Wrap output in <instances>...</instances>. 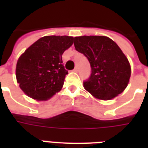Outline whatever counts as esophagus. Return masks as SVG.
I'll return each instance as SVG.
<instances>
[{
  "label": "esophagus",
  "instance_id": "34e87169",
  "mask_svg": "<svg viewBox=\"0 0 148 148\" xmlns=\"http://www.w3.org/2000/svg\"><path fill=\"white\" fill-rule=\"evenodd\" d=\"M74 71H75V72L78 71V67H77V66H76V67H75V68H74Z\"/></svg>",
  "mask_w": 148,
  "mask_h": 148
}]
</instances>
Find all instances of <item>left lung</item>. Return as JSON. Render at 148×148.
I'll return each instance as SVG.
<instances>
[{
  "mask_svg": "<svg viewBox=\"0 0 148 148\" xmlns=\"http://www.w3.org/2000/svg\"><path fill=\"white\" fill-rule=\"evenodd\" d=\"M74 45L90 64V77L84 81L85 90L101 100H110L124 91L131 66L114 40L105 36H81L74 38Z\"/></svg>",
  "mask_w": 148,
  "mask_h": 148,
  "instance_id": "8db88e82",
  "label": "left lung"
}]
</instances>
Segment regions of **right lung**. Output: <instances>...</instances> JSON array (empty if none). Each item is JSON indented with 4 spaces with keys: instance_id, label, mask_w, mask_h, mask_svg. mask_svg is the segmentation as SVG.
Segmentation results:
<instances>
[{
    "instance_id": "right-lung-1",
    "label": "right lung",
    "mask_w": 148,
    "mask_h": 148,
    "mask_svg": "<svg viewBox=\"0 0 148 148\" xmlns=\"http://www.w3.org/2000/svg\"><path fill=\"white\" fill-rule=\"evenodd\" d=\"M73 43V37L45 36L25 51L16 67L17 83L25 95L45 101L60 91L68 74L62 54Z\"/></svg>"
}]
</instances>
